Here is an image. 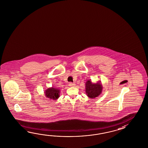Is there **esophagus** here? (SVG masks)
<instances>
[{
  "label": "esophagus",
  "mask_w": 148,
  "mask_h": 148,
  "mask_svg": "<svg viewBox=\"0 0 148 148\" xmlns=\"http://www.w3.org/2000/svg\"><path fill=\"white\" fill-rule=\"evenodd\" d=\"M75 84H73V83H72V82L69 83V86H71V87H74V86H75Z\"/></svg>",
  "instance_id": "obj_1"
}]
</instances>
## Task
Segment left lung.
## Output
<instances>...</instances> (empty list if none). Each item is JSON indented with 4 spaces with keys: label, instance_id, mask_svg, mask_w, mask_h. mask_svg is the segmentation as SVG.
I'll list each match as a JSON object with an SVG mask.
<instances>
[{
    "label": "left lung",
    "instance_id": "left-lung-1",
    "mask_svg": "<svg viewBox=\"0 0 148 148\" xmlns=\"http://www.w3.org/2000/svg\"><path fill=\"white\" fill-rule=\"evenodd\" d=\"M86 93L88 97L93 99L97 97L103 90V86L101 82L92 83L91 80H88L85 84Z\"/></svg>",
    "mask_w": 148,
    "mask_h": 148
}]
</instances>
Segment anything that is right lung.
<instances>
[{
  "label": "right lung",
  "mask_w": 148,
  "mask_h": 148,
  "mask_svg": "<svg viewBox=\"0 0 148 148\" xmlns=\"http://www.w3.org/2000/svg\"><path fill=\"white\" fill-rule=\"evenodd\" d=\"M60 90L59 88L52 87L47 89L45 90L44 94L46 97L50 99L57 100L60 97Z\"/></svg>",
  "instance_id": "right-lung-1"
}]
</instances>
